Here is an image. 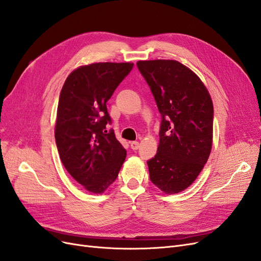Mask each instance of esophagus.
I'll return each instance as SVG.
<instances>
[{"label": "esophagus", "instance_id": "34e87169", "mask_svg": "<svg viewBox=\"0 0 261 261\" xmlns=\"http://www.w3.org/2000/svg\"><path fill=\"white\" fill-rule=\"evenodd\" d=\"M130 146H131V148H132L133 150H138L139 147H140V143L137 142V141L131 142V143H130Z\"/></svg>", "mask_w": 261, "mask_h": 261}]
</instances>
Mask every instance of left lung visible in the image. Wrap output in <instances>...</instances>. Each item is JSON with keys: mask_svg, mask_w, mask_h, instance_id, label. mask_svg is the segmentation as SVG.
Masks as SVG:
<instances>
[{"mask_svg": "<svg viewBox=\"0 0 261 261\" xmlns=\"http://www.w3.org/2000/svg\"><path fill=\"white\" fill-rule=\"evenodd\" d=\"M163 116L149 178L165 194L188 189L203 170L213 146L214 105L198 75L173 60L139 61Z\"/></svg>", "mask_w": 261, "mask_h": 261, "instance_id": "8db88e82", "label": "left lung"}]
</instances>
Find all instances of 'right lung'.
<instances>
[{"label":"right lung","instance_id":"1","mask_svg":"<svg viewBox=\"0 0 261 261\" xmlns=\"http://www.w3.org/2000/svg\"><path fill=\"white\" fill-rule=\"evenodd\" d=\"M133 63H93L75 68L61 91L55 141L61 161L87 191L102 194L116 180L127 152L107 132L106 103Z\"/></svg>","mask_w":261,"mask_h":261}]
</instances>
